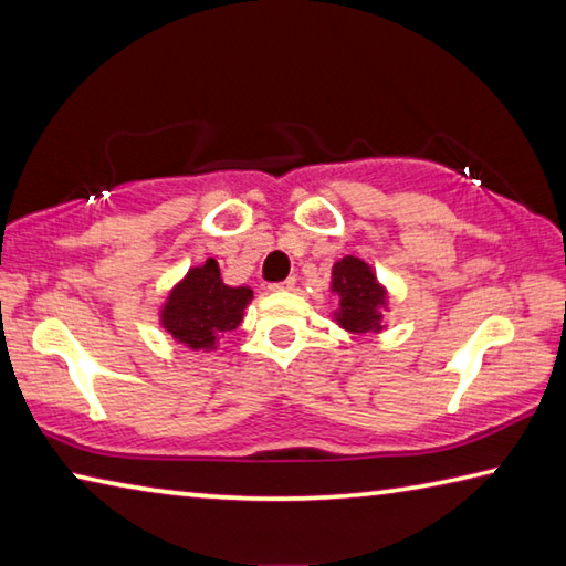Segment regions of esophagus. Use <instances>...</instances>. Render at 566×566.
I'll use <instances>...</instances> for the list:
<instances>
[{"mask_svg": "<svg viewBox=\"0 0 566 566\" xmlns=\"http://www.w3.org/2000/svg\"><path fill=\"white\" fill-rule=\"evenodd\" d=\"M272 292H292L294 290V280L290 276V280H282V282H274L270 284Z\"/></svg>", "mask_w": 566, "mask_h": 566, "instance_id": "34e87169", "label": "esophagus"}]
</instances>
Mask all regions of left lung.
I'll return each instance as SVG.
<instances>
[{
	"label": "left lung",
	"mask_w": 566,
	"mask_h": 566,
	"mask_svg": "<svg viewBox=\"0 0 566 566\" xmlns=\"http://www.w3.org/2000/svg\"><path fill=\"white\" fill-rule=\"evenodd\" d=\"M332 292L339 296V310L334 312L339 327L352 334L381 332V317L387 310V290L377 282L367 262L357 256H344L332 266Z\"/></svg>",
	"instance_id": "left-lung-1"
}]
</instances>
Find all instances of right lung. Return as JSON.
Returning <instances> with one entry per match:
<instances>
[{
    "instance_id": "obj_1",
    "label": "right lung",
    "mask_w": 566,
    "mask_h": 566,
    "mask_svg": "<svg viewBox=\"0 0 566 566\" xmlns=\"http://www.w3.org/2000/svg\"><path fill=\"white\" fill-rule=\"evenodd\" d=\"M252 296L249 286L224 284L219 264L207 260L202 266H191L169 292L161 306V327L189 349H217V339L242 324Z\"/></svg>"
}]
</instances>
